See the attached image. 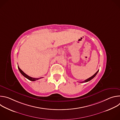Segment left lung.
Wrapping results in <instances>:
<instances>
[{"instance_id": "left-lung-1", "label": "left lung", "mask_w": 120, "mask_h": 120, "mask_svg": "<svg viewBox=\"0 0 120 120\" xmlns=\"http://www.w3.org/2000/svg\"><path fill=\"white\" fill-rule=\"evenodd\" d=\"M99 72V70L92 76H91V77H90V78H89L88 79H86V80H84V81H82V82H88V81H90L91 80H92V79H93L95 76H96V75H97V74L98 73V72Z\"/></svg>"}]
</instances>
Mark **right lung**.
Returning a JSON list of instances; mask_svg holds the SVG:
<instances>
[{
    "mask_svg": "<svg viewBox=\"0 0 120 120\" xmlns=\"http://www.w3.org/2000/svg\"><path fill=\"white\" fill-rule=\"evenodd\" d=\"M18 68L19 69V71H20V73L24 76L26 78H27V79H28L29 80H30V81H35L36 80H38V79H40V78H42L43 77H40V78H33V77H31L28 75H27L19 67V66H18Z\"/></svg>",
    "mask_w": 120,
    "mask_h": 120,
    "instance_id": "right-lung-1",
    "label": "right lung"
}]
</instances>
